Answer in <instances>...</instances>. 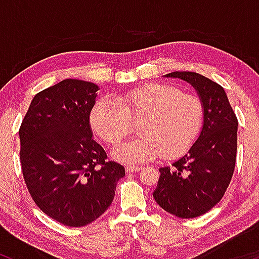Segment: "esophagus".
I'll return each mask as SVG.
<instances>
[{
  "instance_id": "obj_1",
  "label": "esophagus",
  "mask_w": 259,
  "mask_h": 259,
  "mask_svg": "<svg viewBox=\"0 0 259 259\" xmlns=\"http://www.w3.org/2000/svg\"><path fill=\"white\" fill-rule=\"evenodd\" d=\"M142 167H136V165H126L125 167V170L127 173H134V171H139L141 170Z\"/></svg>"
}]
</instances>
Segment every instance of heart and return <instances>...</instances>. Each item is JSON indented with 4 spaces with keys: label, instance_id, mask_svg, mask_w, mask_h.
I'll return each instance as SVG.
<instances>
[{
    "label": "heart",
    "instance_id": "heart-1",
    "mask_svg": "<svg viewBox=\"0 0 259 259\" xmlns=\"http://www.w3.org/2000/svg\"><path fill=\"white\" fill-rule=\"evenodd\" d=\"M204 119L202 101L167 84H148L125 92L113 101L102 97L90 113L92 130L109 146L126 138L139 123L140 138L113 151L115 158L129 163L162 156L173 159L185 153L200 134Z\"/></svg>",
    "mask_w": 259,
    "mask_h": 259
}]
</instances>
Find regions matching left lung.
Wrapping results in <instances>:
<instances>
[{"label": "left lung", "mask_w": 259, "mask_h": 259, "mask_svg": "<svg viewBox=\"0 0 259 259\" xmlns=\"http://www.w3.org/2000/svg\"><path fill=\"white\" fill-rule=\"evenodd\" d=\"M165 76L190 82L203 103L202 132L185 156L170 167L159 168L153 197L170 214L200 217L222 200L233 178L237 151V118L224 89L194 72Z\"/></svg>", "instance_id": "obj_1"}]
</instances>
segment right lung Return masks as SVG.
I'll return each mask as SVG.
<instances>
[{
  "instance_id": "1",
  "label": "right lung",
  "mask_w": 259,
  "mask_h": 259,
  "mask_svg": "<svg viewBox=\"0 0 259 259\" xmlns=\"http://www.w3.org/2000/svg\"><path fill=\"white\" fill-rule=\"evenodd\" d=\"M99 86L65 79L32 99L19 129L20 164L31 198L67 227L96 221L114 198L125 169L94 139L90 113Z\"/></svg>"
}]
</instances>
